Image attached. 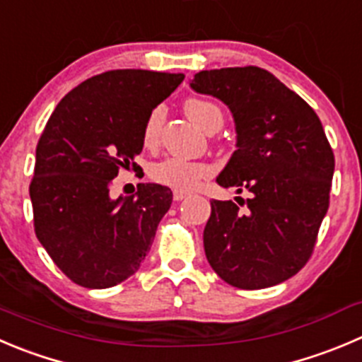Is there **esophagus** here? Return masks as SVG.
I'll list each match as a JSON object with an SVG mask.
<instances>
[{"label": "esophagus", "instance_id": "34e87169", "mask_svg": "<svg viewBox=\"0 0 362 362\" xmlns=\"http://www.w3.org/2000/svg\"><path fill=\"white\" fill-rule=\"evenodd\" d=\"M184 198H187V192H184V191H175L173 192V199L175 202H182V199Z\"/></svg>", "mask_w": 362, "mask_h": 362}]
</instances>
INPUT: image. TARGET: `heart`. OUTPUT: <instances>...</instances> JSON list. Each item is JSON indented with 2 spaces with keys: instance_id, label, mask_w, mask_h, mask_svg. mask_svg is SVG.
Returning a JSON list of instances; mask_svg holds the SVG:
<instances>
[{
  "instance_id": "1",
  "label": "heart",
  "mask_w": 362,
  "mask_h": 362,
  "mask_svg": "<svg viewBox=\"0 0 362 362\" xmlns=\"http://www.w3.org/2000/svg\"><path fill=\"white\" fill-rule=\"evenodd\" d=\"M184 111L199 129L212 134L219 131L223 125V113L214 103L205 99H187L184 104ZM163 110L156 107L148 115L143 127V141L145 145H153L159 138L160 125H163ZM150 178L156 180L157 184L168 185L177 191H191L192 187L198 185L202 178L209 177L212 173V168L205 163L198 160L182 159V157H166V159L153 163L148 170Z\"/></svg>"
}]
</instances>
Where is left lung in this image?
<instances>
[{"label": "left lung", "instance_id": "1", "mask_svg": "<svg viewBox=\"0 0 362 362\" xmlns=\"http://www.w3.org/2000/svg\"><path fill=\"white\" fill-rule=\"evenodd\" d=\"M189 84L226 104L235 122L237 150L217 184L251 192L245 210L210 202L206 259L237 288L279 285L306 265L329 209L334 156L324 127L296 92L258 66L202 70Z\"/></svg>", "mask_w": 362, "mask_h": 362}]
</instances>
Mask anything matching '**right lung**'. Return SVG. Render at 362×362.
<instances>
[{"label":"right lung","instance_id":"add662e5","mask_svg":"<svg viewBox=\"0 0 362 362\" xmlns=\"http://www.w3.org/2000/svg\"><path fill=\"white\" fill-rule=\"evenodd\" d=\"M184 74L125 69L99 74L66 93L37 145L30 185L35 233L63 274L84 288L125 281L145 259L173 194L139 184L110 196L120 168H136L148 115Z\"/></svg>","mask_w":362,"mask_h":362}]
</instances>
